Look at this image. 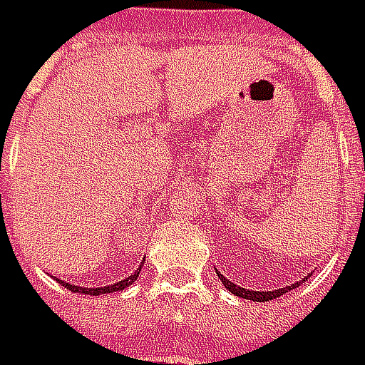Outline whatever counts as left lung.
<instances>
[{"label":"left lung","instance_id":"left-lung-1","mask_svg":"<svg viewBox=\"0 0 365 365\" xmlns=\"http://www.w3.org/2000/svg\"><path fill=\"white\" fill-rule=\"evenodd\" d=\"M217 272V270H215ZM313 274V272H311ZM309 274V277H311ZM217 277H220V281L226 285V289L230 292V294H235V296H239V298H245V300H254V302H268V300H272V298H279V296H283L285 292H289V289H296L300 283H292V285H285V287H279V289H272V292H254V289H245V287H239V285H235L232 281H228L222 272H217ZM304 283V281H302Z\"/></svg>","mask_w":365,"mask_h":365}]
</instances>
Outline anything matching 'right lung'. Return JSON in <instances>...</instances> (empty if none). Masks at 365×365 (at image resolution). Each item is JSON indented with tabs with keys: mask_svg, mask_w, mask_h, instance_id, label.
Wrapping results in <instances>:
<instances>
[{
	"mask_svg": "<svg viewBox=\"0 0 365 365\" xmlns=\"http://www.w3.org/2000/svg\"><path fill=\"white\" fill-rule=\"evenodd\" d=\"M139 270H141V266L137 268V272H133L130 277H126V279H122V281H118V283H113V285H103V287H80V285H69V283H65V287H69L71 292H76V294H88V296H101V294H111V292H120V289H126L133 281H137V277H139Z\"/></svg>",
	"mask_w": 365,
	"mask_h": 365,
	"instance_id": "obj_1",
	"label": "right lung"
}]
</instances>
